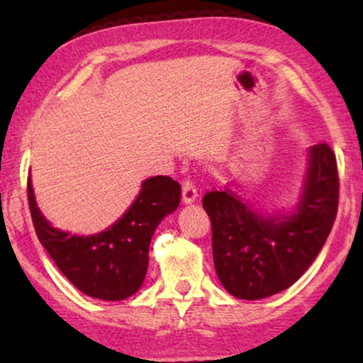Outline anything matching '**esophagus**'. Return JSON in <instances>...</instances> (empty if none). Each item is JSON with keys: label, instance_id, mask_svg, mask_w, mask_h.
<instances>
[{"label": "esophagus", "instance_id": "obj_1", "mask_svg": "<svg viewBox=\"0 0 363 363\" xmlns=\"http://www.w3.org/2000/svg\"><path fill=\"white\" fill-rule=\"evenodd\" d=\"M196 187L194 186V182L190 181V177H186V179L182 181V201L184 203H192V201L196 200Z\"/></svg>", "mask_w": 363, "mask_h": 363}]
</instances>
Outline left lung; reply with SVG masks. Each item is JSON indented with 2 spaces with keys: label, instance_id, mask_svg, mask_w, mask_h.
I'll use <instances>...</instances> for the list:
<instances>
[{
  "label": "left lung",
  "instance_id": "1",
  "mask_svg": "<svg viewBox=\"0 0 363 363\" xmlns=\"http://www.w3.org/2000/svg\"><path fill=\"white\" fill-rule=\"evenodd\" d=\"M309 171L291 216L257 214L225 189L203 195L211 219L213 259L220 284L240 299H261L286 290L327 242L340 201L336 155L327 143L311 149Z\"/></svg>",
  "mask_w": 363,
  "mask_h": 363
}]
</instances>
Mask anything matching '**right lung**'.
I'll list each match as a JSON object with an SVG mask.
<instances>
[{"mask_svg":"<svg viewBox=\"0 0 363 363\" xmlns=\"http://www.w3.org/2000/svg\"><path fill=\"white\" fill-rule=\"evenodd\" d=\"M181 186L169 176L143 182L140 194L120 220L101 233L78 237L54 229L36 206L30 177L27 199L40 243L60 272L88 296L106 301L130 298L143 285L149 245L157 225L181 201Z\"/></svg>","mask_w":363,"mask_h":363,"instance_id":"obj_1","label":"right lung"}]
</instances>
